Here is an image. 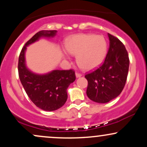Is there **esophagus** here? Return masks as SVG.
Returning a JSON list of instances; mask_svg holds the SVG:
<instances>
[{
    "label": "esophagus",
    "mask_w": 147,
    "mask_h": 147,
    "mask_svg": "<svg viewBox=\"0 0 147 147\" xmlns=\"http://www.w3.org/2000/svg\"><path fill=\"white\" fill-rule=\"evenodd\" d=\"M75 76H76V77H77V78H79V77H82V74H79V73H77V72H76Z\"/></svg>",
    "instance_id": "1"
}]
</instances>
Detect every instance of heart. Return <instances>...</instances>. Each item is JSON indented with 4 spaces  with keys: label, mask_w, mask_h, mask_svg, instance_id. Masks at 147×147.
<instances>
[{
    "label": "heart",
    "mask_w": 147,
    "mask_h": 147,
    "mask_svg": "<svg viewBox=\"0 0 147 147\" xmlns=\"http://www.w3.org/2000/svg\"><path fill=\"white\" fill-rule=\"evenodd\" d=\"M65 49L69 55L76 56L77 65L84 70H90L99 66L105 58L107 43L100 35L78 34L65 42ZM63 57L69 59L68 55Z\"/></svg>",
    "instance_id": "obj_1"
}]
</instances>
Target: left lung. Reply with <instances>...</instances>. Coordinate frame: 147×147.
<instances>
[{"instance_id": "8db88e82", "label": "left lung", "mask_w": 147, "mask_h": 147, "mask_svg": "<svg viewBox=\"0 0 147 147\" xmlns=\"http://www.w3.org/2000/svg\"><path fill=\"white\" fill-rule=\"evenodd\" d=\"M109 48L104 62L86 75V94L90 100L104 104L119 96L125 86L129 67L128 52L118 38L108 34Z\"/></svg>"}]
</instances>
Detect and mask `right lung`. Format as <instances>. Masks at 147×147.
Here are the masks:
<instances>
[{
    "label": "right lung",
    "mask_w": 147,
    "mask_h": 147,
    "mask_svg": "<svg viewBox=\"0 0 147 147\" xmlns=\"http://www.w3.org/2000/svg\"><path fill=\"white\" fill-rule=\"evenodd\" d=\"M57 30H42L25 43L18 59V75L27 95L37 107L45 111H54L62 107L68 98L67 88L75 82V72L72 70H54L44 74L35 73L26 65L27 47L41 38H53Z\"/></svg>",
    "instance_id": "obj_1"
}]
</instances>
